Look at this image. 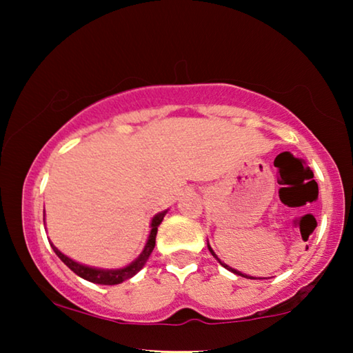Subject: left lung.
Wrapping results in <instances>:
<instances>
[{
  "instance_id": "8db88e82",
  "label": "left lung",
  "mask_w": 353,
  "mask_h": 353,
  "mask_svg": "<svg viewBox=\"0 0 353 353\" xmlns=\"http://www.w3.org/2000/svg\"><path fill=\"white\" fill-rule=\"evenodd\" d=\"M207 246H208V250H210V254L214 256V259H216L218 261H219V265L221 266H224L225 268V270L227 271H230V272H234V274H236V276H241V277H246V279H254V277H248V274H241L240 271H236V270H234V268H230L229 265H225V263L224 261H221L219 259H218V255L216 254H214V250L210 248V244H208V241H207Z\"/></svg>"
}]
</instances>
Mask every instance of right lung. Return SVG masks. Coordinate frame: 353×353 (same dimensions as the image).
<instances>
[{
  "label": "right lung",
  "instance_id": "1",
  "mask_svg": "<svg viewBox=\"0 0 353 353\" xmlns=\"http://www.w3.org/2000/svg\"><path fill=\"white\" fill-rule=\"evenodd\" d=\"M166 213H168V210L160 212L151 219V232H149L148 241L145 244V249H143V252L139 256H137V259L132 263H129L128 266L115 268V270H104V268H94V266L82 265V263L74 261L73 259H70V256L62 254L61 250H59L51 241H50V244H51L52 250H54L59 259H61L65 263V265H67L70 270L76 274V276H79L83 280H88V282L98 283V285H118V283H123L124 280L132 279L135 274L146 265L149 255H151V252L154 250V246H155V236H157V229H159V225L162 224V221H163ZM43 223H45V214H43Z\"/></svg>",
  "mask_w": 353,
  "mask_h": 353
}]
</instances>
